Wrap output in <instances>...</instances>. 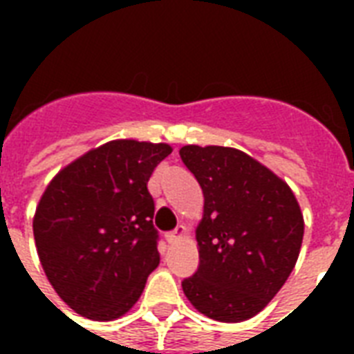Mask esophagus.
I'll return each instance as SVG.
<instances>
[{
	"instance_id": "obj_1",
	"label": "esophagus",
	"mask_w": 354,
	"mask_h": 354,
	"mask_svg": "<svg viewBox=\"0 0 354 354\" xmlns=\"http://www.w3.org/2000/svg\"><path fill=\"white\" fill-rule=\"evenodd\" d=\"M185 235H187V230H185V226H178L174 232L167 233V241L171 242V244H176L178 241L185 239Z\"/></svg>"
}]
</instances>
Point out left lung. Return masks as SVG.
<instances>
[{"instance_id": "8db88e82", "label": "left lung", "mask_w": 354, "mask_h": 354, "mask_svg": "<svg viewBox=\"0 0 354 354\" xmlns=\"http://www.w3.org/2000/svg\"><path fill=\"white\" fill-rule=\"evenodd\" d=\"M183 163L204 193L196 226L198 272L183 294L207 318L239 324L259 314L296 266L305 221L288 183L232 147L185 145Z\"/></svg>"}]
</instances>
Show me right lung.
<instances>
[{"label":"right lung","mask_w":354,"mask_h":354,"mask_svg":"<svg viewBox=\"0 0 354 354\" xmlns=\"http://www.w3.org/2000/svg\"><path fill=\"white\" fill-rule=\"evenodd\" d=\"M171 152L167 143L113 139L47 183L32 218L36 252L55 292L80 316H124L158 268L147 183Z\"/></svg>","instance_id":"obj_1"}]
</instances>
